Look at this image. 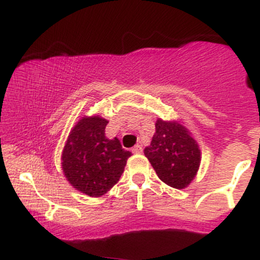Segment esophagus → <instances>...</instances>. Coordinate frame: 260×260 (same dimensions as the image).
Returning a JSON list of instances; mask_svg holds the SVG:
<instances>
[{
	"instance_id": "34e87169",
	"label": "esophagus",
	"mask_w": 260,
	"mask_h": 260,
	"mask_svg": "<svg viewBox=\"0 0 260 260\" xmlns=\"http://www.w3.org/2000/svg\"><path fill=\"white\" fill-rule=\"evenodd\" d=\"M132 151L134 154H142V151H143V148L140 147V145H134V148L132 149Z\"/></svg>"
}]
</instances>
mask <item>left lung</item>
I'll return each mask as SVG.
<instances>
[{
    "label": "left lung",
    "instance_id": "1",
    "mask_svg": "<svg viewBox=\"0 0 260 260\" xmlns=\"http://www.w3.org/2000/svg\"><path fill=\"white\" fill-rule=\"evenodd\" d=\"M144 155L164 183L183 189L194 180L202 154L198 143L181 122L157 118L155 133Z\"/></svg>",
    "mask_w": 260,
    "mask_h": 260
}]
</instances>
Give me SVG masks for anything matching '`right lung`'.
<instances>
[{
    "label": "right lung",
    "instance_id": "obj_1",
    "mask_svg": "<svg viewBox=\"0 0 260 260\" xmlns=\"http://www.w3.org/2000/svg\"><path fill=\"white\" fill-rule=\"evenodd\" d=\"M107 123L100 116L80 118L68 134L61 156L67 181L94 198L104 196L117 183L132 155L122 149L117 138H106Z\"/></svg>",
    "mask_w": 260,
    "mask_h": 260
}]
</instances>
